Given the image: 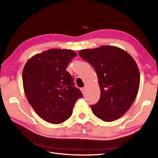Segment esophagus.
Masks as SVG:
<instances>
[{
  "instance_id": "esophagus-1",
  "label": "esophagus",
  "mask_w": 158,
  "mask_h": 158,
  "mask_svg": "<svg viewBox=\"0 0 158 158\" xmlns=\"http://www.w3.org/2000/svg\"><path fill=\"white\" fill-rule=\"evenodd\" d=\"M85 87H83V88H81V92H83V94H85Z\"/></svg>"
}]
</instances>
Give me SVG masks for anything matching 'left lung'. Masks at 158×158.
<instances>
[{
    "mask_svg": "<svg viewBox=\"0 0 158 158\" xmlns=\"http://www.w3.org/2000/svg\"><path fill=\"white\" fill-rule=\"evenodd\" d=\"M79 54L98 75L101 96L97 103L90 106L93 113L105 122L118 119L137 95L140 73L135 61L125 51L109 45L81 50Z\"/></svg>",
    "mask_w": 158,
    "mask_h": 158,
    "instance_id": "left-lung-1",
    "label": "left lung"
}]
</instances>
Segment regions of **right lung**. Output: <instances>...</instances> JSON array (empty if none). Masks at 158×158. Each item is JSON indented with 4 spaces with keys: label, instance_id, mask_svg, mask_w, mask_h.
<instances>
[{
    "label": "right lung",
    "instance_id": "1",
    "mask_svg": "<svg viewBox=\"0 0 158 158\" xmlns=\"http://www.w3.org/2000/svg\"><path fill=\"white\" fill-rule=\"evenodd\" d=\"M76 55L72 50L52 49L32 56L23 68L27 100L40 117L49 123L61 124L68 119L75 103L83 97L66 71Z\"/></svg>",
    "mask_w": 158,
    "mask_h": 158
}]
</instances>
